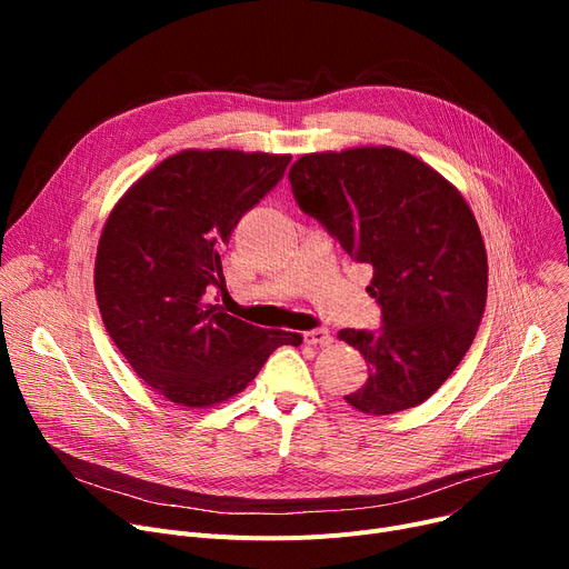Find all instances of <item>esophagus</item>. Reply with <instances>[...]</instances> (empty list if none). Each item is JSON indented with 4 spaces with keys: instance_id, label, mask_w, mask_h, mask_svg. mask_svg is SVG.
<instances>
[{
    "instance_id": "esophagus-1",
    "label": "esophagus",
    "mask_w": 569,
    "mask_h": 569,
    "mask_svg": "<svg viewBox=\"0 0 569 569\" xmlns=\"http://www.w3.org/2000/svg\"><path fill=\"white\" fill-rule=\"evenodd\" d=\"M305 341L311 346H330L335 341V337L330 330H327V327H316V330L305 335Z\"/></svg>"
}]
</instances>
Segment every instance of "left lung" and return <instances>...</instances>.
I'll use <instances>...</instances> for the list:
<instances>
[{
	"instance_id": "8db88e82",
	"label": "left lung",
	"mask_w": 569,
	"mask_h": 569,
	"mask_svg": "<svg viewBox=\"0 0 569 569\" xmlns=\"http://www.w3.org/2000/svg\"><path fill=\"white\" fill-rule=\"evenodd\" d=\"M305 214L373 267L380 330H341L369 378L346 397L392 415L427 401L468 352L487 305V251L461 193L395 147L307 154L290 172Z\"/></svg>"
}]
</instances>
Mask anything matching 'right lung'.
Returning a JSON list of instances; mask_svg holds the SVG:
<instances>
[{
	"label": "right lung",
	"instance_id": "obj_1",
	"mask_svg": "<svg viewBox=\"0 0 569 569\" xmlns=\"http://www.w3.org/2000/svg\"><path fill=\"white\" fill-rule=\"evenodd\" d=\"M290 163L279 154L187 149L117 202L103 228L94 286L110 339L166 399L214 406L242 392L279 346L302 335L262 330L209 302L226 290L221 251Z\"/></svg>",
	"mask_w": 569,
	"mask_h": 569
}]
</instances>
